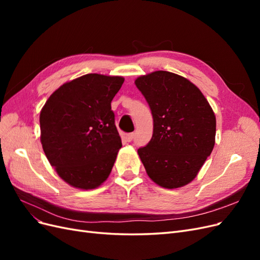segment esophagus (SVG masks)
Returning <instances> with one entry per match:
<instances>
[{"label":"esophagus","mask_w":260,"mask_h":260,"mask_svg":"<svg viewBox=\"0 0 260 260\" xmlns=\"http://www.w3.org/2000/svg\"><path fill=\"white\" fill-rule=\"evenodd\" d=\"M125 139H127L128 142H131V141L135 139V133H128V135L125 136Z\"/></svg>","instance_id":"obj_1"}]
</instances>
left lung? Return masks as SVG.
<instances>
[{
	"label": "left lung",
	"mask_w": 260,
	"mask_h": 260,
	"mask_svg": "<svg viewBox=\"0 0 260 260\" xmlns=\"http://www.w3.org/2000/svg\"><path fill=\"white\" fill-rule=\"evenodd\" d=\"M136 85L154 121L151 141L138 149L148 177L161 187L186 185L214 148V112L198 86L179 75L158 70L139 77Z\"/></svg>",
	"instance_id": "obj_1"
}]
</instances>
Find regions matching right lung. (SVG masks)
Returning a JSON list of instances; mask_svg holds the SVG:
<instances>
[{
    "label": "right lung",
    "instance_id": "add662e5",
    "mask_svg": "<svg viewBox=\"0 0 260 260\" xmlns=\"http://www.w3.org/2000/svg\"><path fill=\"white\" fill-rule=\"evenodd\" d=\"M124 79L88 74L62 84L40 113L41 143L58 176L92 190L108 178L122 146L111 103Z\"/></svg>",
    "mask_w": 260,
    "mask_h": 260
}]
</instances>
